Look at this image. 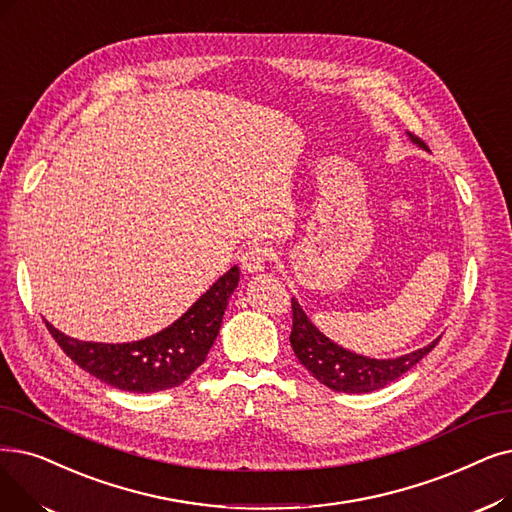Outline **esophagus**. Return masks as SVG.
Instances as JSON below:
<instances>
[{
    "label": "esophagus",
    "mask_w": 512,
    "mask_h": 512,
    "mask_svg": "<svg viewBox=\"0 0 512 512\" xmlns=\"http://www.w3.org/2000/svg\"><path fill=\"white\" fill-rule=\"evenodd\" d=\"M268 259H270V251L261 247V244H253V247L242 251L240 265L247 274H261L265 272V268H268Z\"/></svg>",
    "instance_id": "1"
}]
</instances>
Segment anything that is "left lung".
I'll return each instance as SVG.
<instances>
[{
	"label": "left lung",
	"instance_id": "obj_1",
	"mask_svg": "<svg viewBox=\"0 0 512 512\" xmlns=\"http://www.w3.org/2000/svg\"><path fill=\"white\" fill-rule=\"evenodd\" d=\"M412 144L425 148L416 136L406 131ZM293 330L291 347L297 360L311 372L314 379L332 391L343 393H372L404 376L412 366H416L425 355L437 345L439 339L416 351L397 355V358H368V355L349 351L328 339L324 332L309 320V316L293 297Z\"/></svg>",
	"mask_w": 512,
	"mask_h": 512
}]
</instances>
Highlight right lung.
<instances>
[{
	"label": "right lung",
	"mask_w": 512,
	"mask_h": 512,
	"mask_svg": "<svg viewBox=\"0 0 512 512\" xmlns=\"http://www.w3.org/2000/svg\"><path fill=\"white\" fill-rule=\"evenodd\" d=\"M238 280L240 268L234 265L188 307L186 314L157 335L133 343L79 341L50 322L46 326L62 351L98 381L129 393L165 391L182 385L205 362Z\"/></svg>",
	"instance_id": "right-lung-1"
}]
</instances>
